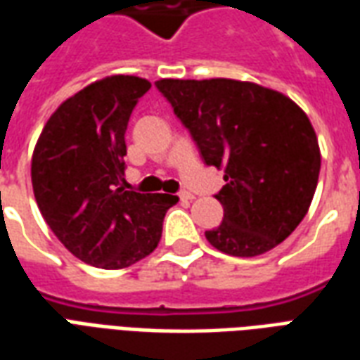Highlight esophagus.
I'll use <instances>...</instances> for the list:
<instances>
[{"label":"esophagus","mask_w":360,"mask_h":360,"mask_svg":"<svg viewBox=\"0 0 360 360\" xmlns=\"http://www.w3.org/2000/svg\"><path fill=\"white\" fill-rule=\"evenodd\" d=\"M179 198L181 200H193V198H195V195H193V193H187V191H183V193H179Z\"/></svg>","instance_id":"obj_1"}]
</instances>
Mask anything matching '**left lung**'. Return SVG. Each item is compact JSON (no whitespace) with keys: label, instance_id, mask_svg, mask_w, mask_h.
Here are the masks:
<instances>
[{"label":"left lung","instance_id":"left-lung-1","mask_svg":"<svg viewBox=\"0 0 360 360\" xmlns=\"http://www.w3.org/2000/svg\"><path fill=\"white\" fill-rule=\"evenodd\" d=\"M158 90L187 127L204 164L224 169V221L206 239L231 257L264 255L307 216L320 148L307 113L281 92L233 79H162Z\"/></svg>","mask_w":360,"mask_h":360}]
</instances>
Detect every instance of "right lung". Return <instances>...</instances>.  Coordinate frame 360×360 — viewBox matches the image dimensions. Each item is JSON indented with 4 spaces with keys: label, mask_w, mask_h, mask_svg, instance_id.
Wrapping results in <instances>:
<instances>
[{
    "label": "right lung",
    "mask_w": 360,
    "mask_h": 360,
    "mask_svg": "<svg viewBox=\"0 0 360 360\" xmlns=\"http://www.w3.org/2000/svg\"><path fill=\"white\" fill-rule=\"evenodd\" d=\"M146 79L113 75L51 113L32 154V188L46 224L71 255L96 268L139 262L162 239L173 195L127 191L125 131Z\"/></svg>",
    "instance_id": "add662e5"
}]
</instances>
